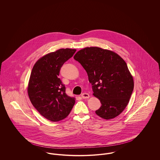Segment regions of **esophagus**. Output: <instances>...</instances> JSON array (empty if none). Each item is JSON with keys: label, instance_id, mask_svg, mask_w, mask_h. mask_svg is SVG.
<instances>
[{"label": "esophagus", "instance_id": "obj_1", "mask_svg": "<svg viewBox=\"0 0 160 160\" xmlns=\"http://www.w3.org/2000/svg\"><path fill=\"white\" fill-rule=\"evenodd\" d=\"M81 96L84 99V98H88L89 97V95L88 93H83Z\"/></svg>", "mask_w": 160, "mask_h": 160}]
</instances>
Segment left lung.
I'll return each instance as SVG.
<instances>
[{
	"label": "left lung",
	"instance_id": "left-lung-1",
	"mask_svg": "<svg viewBox=\"0 0 160 160\" xmlns=\"http://www.w3.org/2000/svg\"><path fill=\"white\" fill-rule=\"evenodd\" d=\"M86 70L93 95L101 106L96 114L111 119L121 114L128 104L134 89L133 78L126 62L118 54L99 47H86L74 56Z\"/></svg>",
	"mask_w": 160,
	"mask_h": 160
}]
</instances>
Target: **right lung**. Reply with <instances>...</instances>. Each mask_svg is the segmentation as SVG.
I'll use <instances>...</instances> for the list:
<instances>
[{"mask_svg": "<svg viewBox=\"0 0 160 160\" xmlns=\"http://www.w3.org/2000/svg\"><path fill=\"white\" fill-rule=\"evenodd\" d=\"M76 52L61 48L39 59L31 72L28 92L38 112L52 122L65 119L75 104V98L65 93V84L58 77L63 63Z\"/></svg>", "mask_w": 160, "mask_h": 160, "instance_id": "1", "label": "right lung"}]
</instances>
